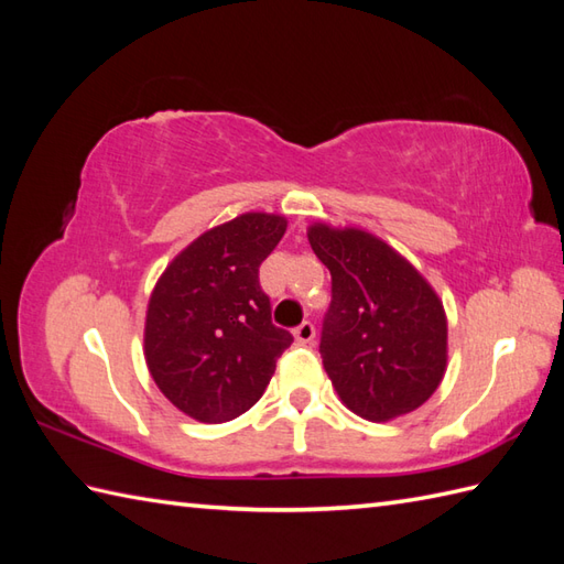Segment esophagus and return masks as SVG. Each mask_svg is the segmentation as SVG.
I'll return each instance as SVG.
<instances>
[{
  "label": "esophagus",
  "instance_id": "obj_1",
  "mask_svg": "<svg viewBox=\"0 0 564 564\" xmlns=\"http://www.w3.org/2000/svg\"><path fill=\"white\" fill-rule=\"evenodd\" d=\"M293 337H295V341H297V344H310V341L315 339V327L310 325V322H303L301 327H295Z\"/></svg>",
  "mask_w": 564,
  "mask_h": 564
}]
</instances>
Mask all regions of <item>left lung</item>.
<instances>
[{
  "label": "left lung",
  "mask_w": 564,
  "mask_h": 564,
  "mask_svg": "<svg viewBox=\"0 0 564 564\" xmlns=\"http://www.w3.org/2000/svg\"><path fill=\"white\" fill-rule=\"evenodd\" d=\"M332 273L322 364L341 404L368 422L422 406L448 366V317L422 271L364 227L307 225Z\"/></svg>",
  "instance_id": "1"
}]
</instances>
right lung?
Wrapping results in <instances>:
<instances>
[{"label": "right lung", "instance_id": "obj_1", "mask_svg": "<svg viewBox=\"0 0 564 564\" xmlns=\"http://www.w3.org/2000/svg\"><path fill=\"white\" fill-rule=\"evenodd\" d=\"M285 227L279 213L237 215L186 245L154 283L145 364L164 398L196 422H232L254 406L293 341L271 325L259 289V263Z\"/></svg>", "mask_w": 564, "mask_h": 564}]
</instances>
